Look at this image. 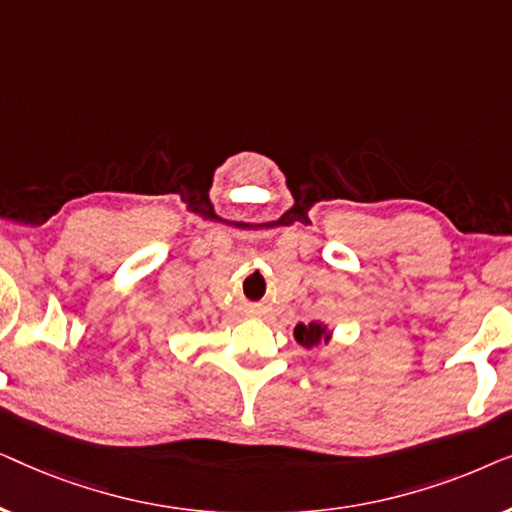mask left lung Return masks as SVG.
Here are the masks:
<instances>
[{"instance_id": "8db88e82", "label": "left lung", "mask_w": 512, "mask_h": 512, "mask_svg": "<svg viewBox=\"0 0 512 512\" xmlns=\"http://www.w3.org/2000/svg\"><path fill=\"white\" fill-rule=\"evenodd\" d=\"M293 338H296L300 347L314 349L319 345H328L333 338V331L324 324V321H310V324H298L293 328Z\"/></svg>"}]
</instances>
